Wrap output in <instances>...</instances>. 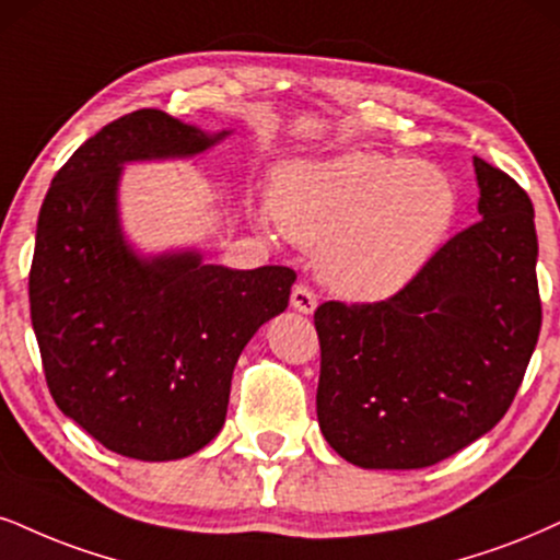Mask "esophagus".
I'll list each match as a JSON object with an SVG mask.
<instances>
[{"mask_svg": "<svg viewBox=\"0 0 560 560\" xmlns=\"http://www.w3.org/2000/svg\"><path fill=\"white\" fill-rule=\"evenodd\" d=\"M291 306L295 308L299 314H314L316 308V295L308 291L306 285H295L293 293H291Z\"/></svg>", "mask_w": 560, "mask_h": 560, "instance_id": "34e87169", "label": "esophagus"}]
</instances>
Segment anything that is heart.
<instances>
[{"label":"heart","instance_id":"b5f03b06","mask_svg":"<svg viewBox=\"0 0 560 560\" xmlns=\"http://www.w3.org/2000/svg\"><path fill=\"white\" fill-rule=\"evenodd\" d=\"M280 231L316 254L322 280L355 301L410 285L448 236L457 191L439 165L374 150L293 161L272 191Z\"/></svg>","mask_w":560,"mask_h":560}]
</instances>
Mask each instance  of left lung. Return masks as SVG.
<instances>
[{
  "label": "left lung",
  "mask_w": 560,
  "mask_h": 560,
  "mask_svg": "<svg viewBox=\"0 0 560 560\" xmlns=\"http://www.w3.org/2000/svg\"><path fill=\"white\" fill-rule=\"evenodd\" d=\"M480 220L378 303H322L316 418L363 470H420L506 416L540 335L537 233L527 191L472 158Z\"/></svg>",
  "instance_id": "8db88e82"
}]
</instances>
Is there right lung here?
<instances>
[{"label":"right lung","instance_id":"add662e5","mask_svg":"<svg viewBox=\"0 0 560 560\" xmlns=\"http://www.w3.org/2000/svg\"><path fill=\"white\" fill-rule=\"evenodd\" d=\"M231 135L158 108L127 114L74 150L40 205L31 322L48 392L121 457L184 459L210 444L241 350L288 308L293 269L210 265L197 246L142 252L124 233V165L189 161Z\"/></svg>","mask_w":560,"mask_h":560}]
</instances>
